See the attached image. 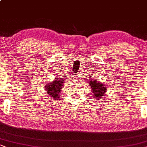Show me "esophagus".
Segmentation results:
<instances>
[{
    "mask_svg": "<svg viewBox=\"0 0 147 147\" xmlns=\"http://www.w3.org/2000/svg\"><path fill=\"white\" fill-rule=\"evenodd\" d=\"M79 75H78V74H76V75H75V77L76 78H77V79H78V78H79V76H78Z\"/></svg>",
    "mask_w": 147,
    "mask_h": 147,
    "instance_id": "34e87169",
    "label": "esophagus"
}]
</instances>
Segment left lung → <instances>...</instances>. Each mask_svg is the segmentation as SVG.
I'll return each mask as SVG.
<instances>
[{"mask_svg": "<svg viewBox=\"0 0 147 147\" xmlns=\"http://www.w3.org/2000/svg\"><path fill=\"white\" fill-rule=\"evenodd\" d=\"M96 79H90V86L91 88L92 94L97 99H100L101 96H103L105 92H106V87L105 85H103L100 82H98Z\"/></svg>", "mask_w": 147, "mask_h": 147, "instance_id": "left-lung-1", "label": "left lung"}]
</instances>
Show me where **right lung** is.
Returning <instances> with one entry per match:
<instances>
[{
    "label": "right lung",
    "mask_w": 147,
    "mask_h": 147,
    "mask_svg": "<svg viewBox=\"0 0 147 147\" xmlns=\"http://www.w3.org/2000/svg\"><path fill=\"white\" fill-rule=\"evenodd\" d=\"M63 82H64V81L62 80L61 78H57L56 81H53V83H50V84H47V87L45 88H47L46 90L48 92V94H50V96L55 98V100L56 99L57 100L59 98L58 96H59V92L63 86Z\"/></svg>",
    "instance_id": "add662e5"
}]
</instances>
